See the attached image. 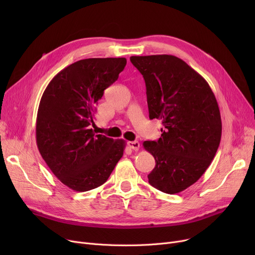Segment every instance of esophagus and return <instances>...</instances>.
<instances>
[{
  "label": "esophagus",
  "mask_w": 255,
  "mask_h": 255,
  "mask_svg": "<svg viewBox=\"0 0 255 255\" xmlns=\"http://www.w3.org/2000/svg\"><path fill=\"white\" fill-rule=\"evenodd\" d=\"M128 146L130 149L134 150V151H138L139 149V142L137 140H134V141H128Z\"/></svg>",
  "instance_id": "1"
}]
</instances>
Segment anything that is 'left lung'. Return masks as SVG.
<instances>
[{
	"label": "left lung",
	"instance_id": "1",
	"mask_svg": "<svg viewBox=\"0 0 255 255\" xmlns=\"http://www.w3.org/2000/svg\"><path fill=\"white\" fill-rule=\"evenodd\" d=\"M142 74L150 119L162 121L161 137L142 145L156 161L149 183L176 194L202 177L221 139L219 106L207 80L183 60L171 55L133 56Z\"/></svg>",
	"mask_w": 255,
	"mask_h": 255
}]
</instances>
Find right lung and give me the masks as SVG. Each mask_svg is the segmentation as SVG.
I'll return each instance as SVG.
<instances>
[{"mask_svg": "<svg viewBox=\"0 0 255 255\" xmlns=\"http://www.w3.org/2000/svg\"><path fill=\"white\" fill-rule=\"evenodd\" d=\"M125 58L77 61L53 77L40 100L36 120L38 150L64 185L85 192L104 184L122 158L124 139L91 128L96 104L126 66Z\"/></svg>", "mask_w": 255, "mask_h": 255, "instance_id": "add662e5", "label": "right lung"}]
</instances>
